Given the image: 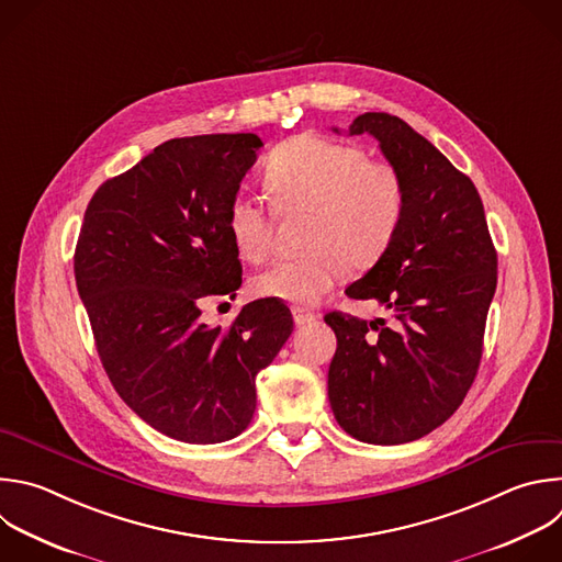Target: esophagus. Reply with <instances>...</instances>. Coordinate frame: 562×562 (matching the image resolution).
<instances>
[{
	"instance_id": "34e87169",
	"label": "esophagus",
	"mask_w": 562,
	"mask_h": 562,
	"mask_svg": "<svg viewBox=\"0 0 562 562\" xmlns=\"http://www.w3.org/2000/svg\"><path fill=\"white\" fill-rule=\"evenodd\" d=\"M293 319L297 326H306V324H313L317 317L311 313V311H304V308H295L293 311Z\"/></svg>"
}]
</instances>
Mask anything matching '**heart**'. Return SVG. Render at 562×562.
<instances>
[{
    "label": "heart",
    "instance_id": "1",
    "mask_svg": "<svg viewBox=\"0 0 562 562\" xmlns=\"http://www.w3.org/2000/svg\"><path fill=\"white\" fill-rule=\"evenodd\" d=\"M271 203L280 216H306V254L278 260L254 280L262 297L311 306L350 267H368L397 236L408 190L400 169L370 160L366 149L315 134L278 145L265 169ZM227 227L238 254L251 262L269 256L276 214L265 199L240 192L229 203Z\"/></svg>",
    "mask_w": 562,
    "mask_h": 562
}]
</instances>
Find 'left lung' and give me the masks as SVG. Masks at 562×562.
<instances>
[{"label": "left lung", "instance_id": "1", "mask_svg": "<svg viewBox=\"0 0 562 562\" xmlns=\"http://www.w3.org/2000/svg\"><path fill=\"white\" fill-rule=\"evenodd\" d=\"M363 132L404 176L408 203L384 256L346 289L389 319L324 317L337 337L328 402L350 437L397 446L439 428L465 400L496 291V249L474 182L428 138L386 112L359 114L348 134Z\"/></svg>", "mask_w": 562, "mask_h": 562}]
</instances>
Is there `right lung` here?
I'll list each match as a JSON object with an SVG mask.
<instances>
[{
	"mask_svg": "<svg viewBox=\"0 0 562 562\" xmlns=\"http://www.w3.org/2000/svg\"><path fill=\"white\" fill-rule=\"evenodd\" d=\"M256 134L171 138L105 180L88 203L75 278L119 397L184 443L238 437L256 411V375L293 333L273 297L207 326L201 302L232 295L243 265L229 203L256 162Z\"/></svg>",
	"mask_w": 562,
	"mask_h": 562,
	"instance_id": "obj_1",
	"label": "right lung"
}]
</instances>
